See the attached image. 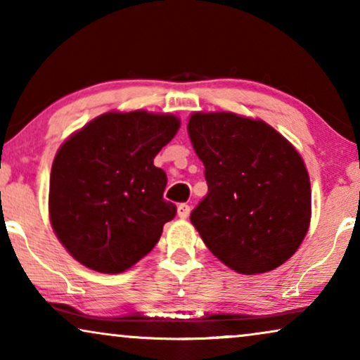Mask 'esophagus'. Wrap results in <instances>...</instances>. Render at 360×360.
<instances>
[{
	"label": "esophagus",
	"mask_w": 360,
	"mask_h": 360,
	"mask_svg": "<svg viewBox=\"0 0 360 360\" xmlns=\"http://www.w3.org/2000/svg\"><path fill=\"white\" fill-rule=\"evenodd\" d=\"M176 213H179V218L186 219V218H188V214H190V206L186 203H180L179 208H176Z\"/></svg>",
	"instance_id": "34e87169"
}]
</instances>
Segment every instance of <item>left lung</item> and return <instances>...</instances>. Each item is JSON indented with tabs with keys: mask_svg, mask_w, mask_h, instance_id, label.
I'll return each instance as SVG.
<instances>
[{
	"mask_svg": "<svg viewBox=\"0 0 360 360\" xmlns=\"http://www.w3.org/2000/svg\"><path fill=\"white\" fill-rule=\"evenodd\" d=\"M188 134L208 184L190 214L206 248L244 275L287 262L311 218L302 155L272 126L234 112H193Z\"/></svg>",
	"mask_w": 360,
	"mask_h": 360,
	"instance_id": "1",
	"label": "left lung"
}]
</instances>
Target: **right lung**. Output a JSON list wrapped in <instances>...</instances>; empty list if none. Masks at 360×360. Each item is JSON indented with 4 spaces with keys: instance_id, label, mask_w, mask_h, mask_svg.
<instances>
[{
    "instance_id": "add662e5",
    "label": "right lung",
    "mask_w": 360,
    "mask_h": 360,
    "mask_svg": "<svg viewBox=\"0 0 360 360\" xmlns=\"http://www.w3.org/2000/svg\"><path fill=\"white\" fill-rule=\"evenodd\" d=\"M179 127L172 115L111 111L63 142L52 164L49 214L73 259L121 274L154 249L176 214L154 157Z\"/></svg>"
}]
</instances>
